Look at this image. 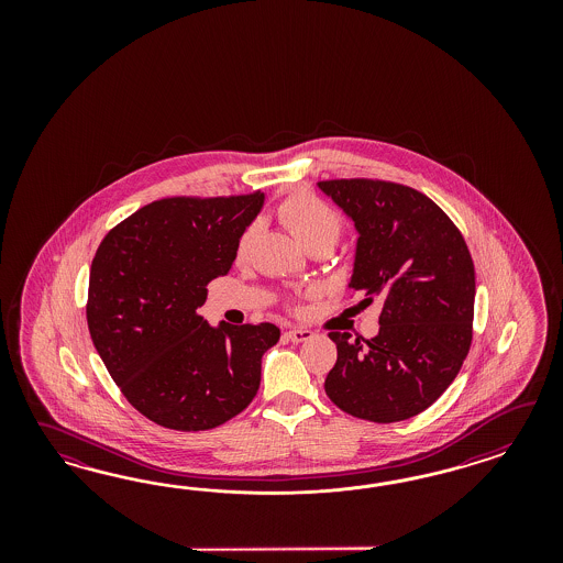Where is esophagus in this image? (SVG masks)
Returning a JSON list of instances; mask_svg holds the SVG:
<instances>
[{"label":"esophagus","instance_id":"esophagus-1","mask_svg":"<svg viewBox=\"0 0 563 563\" xmlns=\"http://www.w3.org/2000/svg\"><path fill=\"white\" fill-rule=\"evenodd\" d=\"M285 336L292 342H303L309 341L311 336H313V332L311 330H306V328H290L285 332Z\"/></svg>","mask_w":563,"mask_h":563}]
</instances>
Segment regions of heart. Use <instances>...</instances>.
Returning <instances> with one entry per match:
<instances>
[{
	"mask_svg": "<svg viewBox=\"0 0 563 563\" xmlns=\"http://www.w3.org/2000/svg\"><path fill=\"white\" fill-rule=\"evenodd\" d=\"M278 219L306 247L313 243L334 245L342 233L341 217L309 191H295L278 205ZM257 235V222L250 224L238 241L235 256H247Z\"/></svg>",
	"mask_w": 563,
	"mask_h": 563,
	"instance_id": "b5f03b06",
	"label": "heart"
}]
</instances>
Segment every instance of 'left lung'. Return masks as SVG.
I'll return each mask as SVG.
<instances>
[{
	"instance_id": "8db88e82",
	"label": "left lung",
	"mask_w": 563,
	"mask_h": 563,
	"mask_svg": "<svg viewBox=\"0 0 563 563\" xmlns=\"http://www.w3.org/2000/svg\"><path fill=\"white\" fill-rule=\"evenodd\" d=\"M318 188L355 222L349 287L382 301L372 341L330 332L339 357L325 377L339 409L374 423L405 421L454 382L473 341L475 266L456 224L417 189L374 179Z\"/></svg>"
}]
</instances>
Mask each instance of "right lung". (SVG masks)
I'll use <instances>...</instances> for the list:
<instances>
[{"label": "right lung", "mask_w": 563, "mask_h": 563, "mask_svg": "<svg viewBox=\"0 0 563 563\" xmlns=\"http://www.w3.org/2000/svg\"><path fill=\"white\" fill-rule=\"evenodd\" d=\"M264 194L163 198L113 227L90 266L86 320L107 372L156 426L205 431L245 409L262 357L280 339L271 322L210 325L206 285L231 271Z\"/></svg>", "instance_id": "add662e5"}]
</instances>
